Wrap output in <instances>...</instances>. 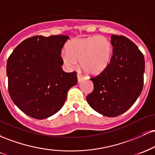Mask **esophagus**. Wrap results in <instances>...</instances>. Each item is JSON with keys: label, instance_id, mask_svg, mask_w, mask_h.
<instances>
[{"label": "esophagus", "instance_id": "obj_1", "mask_svg": "<svg viewBox=\"0 0 155 155\" xmlns=\"http://www.w3.org/2000/svg\"><path fill=\"white\" fill-rule=\"evenodd\" d=\"M84 79V76H82L81 75H79V74H78V75H77V81H78V83H80L81 81H83Z\"/></svg>", "mask_w": 155, "mask_h": 155}]
</instances>
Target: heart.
Here are the masks:
<instances>
[{
  "instance_id": "obj_1",
  "label": "heart",
  "mask_w": 155,
  "mask_h": 155,
  "mask_svg": "<svg viewBox=\"0 0 155 155\" xmlns=\"http://www.w3.org/2000/svg\"><path fill=\"white\" fill-rule=\"evenodd\" d=\"M63 51L61 58L68 70H74L79 61L80 66L88 75L96 76L102 73L111 60L113 47L107 38L92 35L74 38Z\"/></svg>"
}]
</instances>
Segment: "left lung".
Masks as SVG:
<instances>
[{"mask_svg": "<svg viewBox=\"0 0 155 155\" xmlns=\"http://www.w3.org/2000/svg\"><path fill=\"white\" fill-rule=\"evenodd\" d=\"M113 54L108 67L91 78L92 92L87 101L104 116L122 114L134 104L143 89L145 61L137 46L123 35H111Z\"/></svg>", "mask_w": 155, "mask_h": 155, "instance_id": "left-lung-1", "label": "left lung"}]
</instances>
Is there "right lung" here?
I'll use <instances>...</instances> for the list:
<instances>
[{
    "label": "right lung",
    "mask_w": 155,
    "mask_h": 155,
    "mask_svg": "<svg viewBox=\"0 0 155 155\" xmlns=\"http://www.w3.org/2000/svg\"><path fill=\"white\" fill-rule=\"evenodd\" d=\"M68 35H35L14 49L7 60L8 92L16 106L37 120L56 114L77 84L76 73H65L61 50Z\"/></svg>",
    "instance_id": "obj_1"
}]
</instances>
